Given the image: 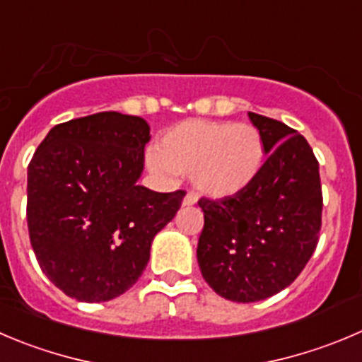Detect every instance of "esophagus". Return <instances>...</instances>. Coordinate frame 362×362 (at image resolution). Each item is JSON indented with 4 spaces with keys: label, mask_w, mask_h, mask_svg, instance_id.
I'll return each instance as SVG.
<instances>
[{
    "label": "esophagus",
    "mask_w": 362,
    "mask_h": 362,
    "mask_svg": "<svg viewBox=\"0 0 362 362\" xmlns=\"http://www.w3.org/2000/svg\"><path fill=\"white\" fill-rule=\"evenodd\" d=\"M197 194H195V192H188L187 194V197H185V201H183V204L185 206H194L195 202H197Z\"/></svg>",
    "instance_id": "obj_1"
}]
</instances>
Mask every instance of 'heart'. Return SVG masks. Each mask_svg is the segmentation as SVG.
I'll return each instance as SVG.
<instances>
[{
	"label": "heart",
	"instance_id": "heart-1",
	"mask_svg": "<svg viewBox=\"0 0 362 362\" xmlns=\"http://www.w3.org/2000/svg\"><path fill=\"white\" fill-rule=\"evenodd\" d=\"M147 160L156 174H192L202 194L233 197L259 175L264 140L252 124L185 120L161 135Z\"/></svg>",
	"mask_w": 362,
	"mask_h": 362
}]
</instances>
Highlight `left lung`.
Wrapping results in <instances>:
<instances>
[{
	"mask_svg": "<svg viewBox=\"0 0 362 362\" xmlns=\"http://www.w3.org/2000/svg\"><path fill=\"white\" fill-rule=\"evenodd\" d=\"M268 154L257 179L233 197H202V277L220 297L257 302L279 293L311 259L322 227L318 160L286 124L249 112Z\"/></svg>",
	"mask_w": 362,
	"mask_h": 362,
	"instance_id": "8db88e82",
	"label": "left lung"
}]
</instances>
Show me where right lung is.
Here are the masks:
<instances>
[{"label":"right lung","mask_w":362,"mask_h":362,"mask_svg":"<svg viewBox=\"0 0 362 362\" xmlns=\"http://www.w3.org/2000/svg\"><path fill=\"white\" fill-rule=\"evenodd\" d=\"M149 140L140 117L101 112L57 124L30 161V242L47 279L76 300L129 290L181 208L187 192L136 185Z\"/></svg>","instance_id":"right-lung-1"}]
</instances>
